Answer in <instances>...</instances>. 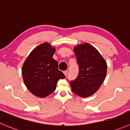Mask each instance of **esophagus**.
<instances>
[{
  "instance_id": "34e87169",
  "label": "esophagus",
  "mask_w": 130,
  "mask_h": 130,
  "mask_svg": "<svg viewBox=\"0 0 130 130\" xmlns=\"http://www.w3.org/2000/svg\"><path fill=\"white\" fill-rule=\"evenodd\" d=\"M63 73H64V74H65V76H67V70H65V71H63Z\"/></svg>"
}]
</instances>
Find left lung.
Wrapping results in <instances>:
<instances>
[{
	"instance_id": "8db88e82",
	"label": "left lung",
	"mask_w": 130,
	"mask_h": 130,
	"mask_svg": "<svg viewBox=\"0 0 130 130\" xmlns=\"http://www.w3.org/2000/svg\"><path fill=\"white\" fill-rule=\"evenodd\" d=\"M79 74L70 83L72 91L81 97L94 94L105 80L107 63L99 52L88 43L74 47Z\"/></svg>"
}]
</instances>
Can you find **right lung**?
<instances>
[{
	"instance_id": "add662e5",
	"label": "right lung",
	"mask_w": 130,
	"mask_h": 130,
	"mask_svg": "<svg viewBox=\"0 0 130 130\" xmlns=\"http://www.w3.org/2000/svg\"><path fill=\"white\" fill-rule=\"evenodd\" d=\"M55 50L47 42L37 46L24 62L22 75L26 88L32 94L43 98L56 89L59 79L65 75L58 70V63L53 58Z\"/></svg>"
}]
</instances>
